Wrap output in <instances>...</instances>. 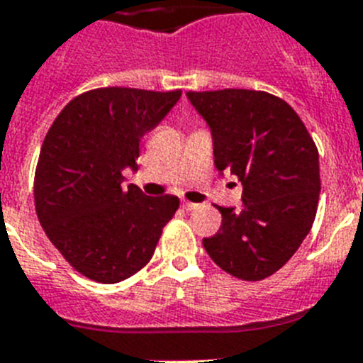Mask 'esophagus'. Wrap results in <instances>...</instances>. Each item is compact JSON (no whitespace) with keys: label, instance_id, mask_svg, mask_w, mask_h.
I'll return each instance as SVG.
<instances>
[{"label":"esophagus","instance_id":"obj_1","mask_svg":"<svg viewBox=\"0 0 363 363\" xmlns=\"http://www.w3.org/2000/svg\"><path fill=\"white\" fill-rule=\"evenodd\" d=\"M184 209L185 211H194V209H198V203H192V201H184Z\"/></svg>","mask_w":363,"mask_h":363}]
</instances>
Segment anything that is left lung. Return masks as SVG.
Returning a JSON list of instances; mask_svg holds the SVG:
<instances>
[{
  "label": "left lung",
  "instance_id": "8db88e82",
  "mask_svg": "<svg viewBox=\"0 0 363 363\" xmlns=\"http://www.w3.org/2000/svg\"><path fill=\"white\" fill-rule=\"evenodd\" d=\"M211 127L214 165L242 182V209L220 207L203 238L214 264L258 281L284 267L313 227L320 196L318 149L294 108L264 91L187 92Z\"/></svg>",
  "mask_w": 363,
  "mask_h": 363
}]
</instances>
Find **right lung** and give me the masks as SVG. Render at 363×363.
<instances>
[{
	"label": "right lung",
	"instance_id": "add662e5",
	"mask_svg": "<svg viewBox=\"0 0 363 363\" xmlns=\"http://www.w3.org/2000/svg\"><path fill=\"white\" fill-rule=\"evenodd\" d=\"M182 91L105 86L65 105L41 145L34 176L36 214L52 245L89 280L118 284L149 264L176 196L123 189L138 171L140 142Z\"/></svg>",
	"mask_w": 363,
	"mask_h": 363
}]
</instances>
